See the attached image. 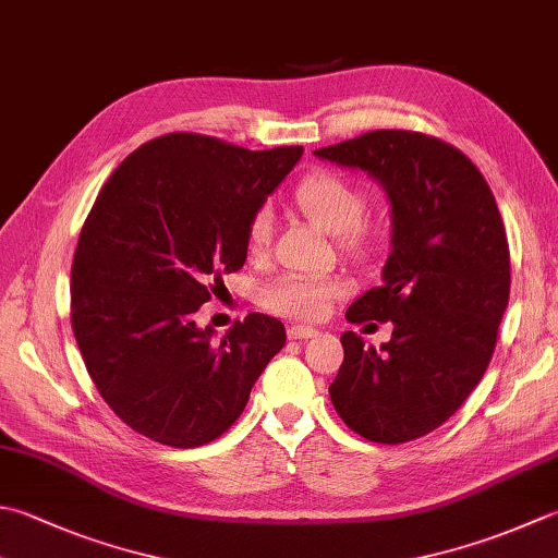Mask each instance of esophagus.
Wrapping results in <instances>:
<instances>
[{
  "label": "esophagus",
  "instance_id": "obj_1",
  "mask_svg": "<svg viewBox=\"0 0 558 558\" xmlns=\"http://www.w3.org/2000/svg\"><path fill=\"white\" fill-rule=\"evenodd\" d=\"M316 329H312V326H288V338H292V341H300V338H314Z\"/></svg>",
  "mask_w": 558,
  "mask_h": 558
}]
</instances>
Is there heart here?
Returning <instances> with one entry per match:
<instances>
[{"label":"heart","instance_id":"b5f03b06","mask_svg":"<svg viewBox=\"0 0 558 558\" xmlns=\"http://www.w3.org/2000/svg\"><path fill=\"white\" fill-rule=\"evenodd\" d=\"M294 205L353 256H363L373 246V232L363 225L367 210L365 191L338 177L333 171H312L294 189ZM272 236V215L268 207H258L246 225V246L251 254L264 256ZM343 282L333 276H302L286 272L260 290V304L266 310L292 316V319H322L331 302L343 294Z\"/></svg>","mask_w":558,"mask_h":558}]
</instances>
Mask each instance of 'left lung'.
I'll return each mask as SVG.
<instances>
[{
	"label": "left lung",
	"instance_id": "left-lung-1",
	"mask_svg": "<svg viewBox=\"0 0 558 558\" xmlns=\"http://www.w3.org/2000/svg\"><path fill=\"white\" fill-rule=\"evenodd\" d=\"M314 155L377 179L395 225L381 282L345 312L351 324L391 322L395 331L379 351L341 336L333 409L369 442L416 440L462 407L494 355L510 294L496 198L472 159L413 130H373Z\"/></svg>",
	"mask_w": 558,
	"mask_h": 558
}]
</instances>
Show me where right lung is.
Returning <instances> with one entry per match:
<instances>
[{
	"label": "right lung",
	"instance_id": "right-lung-1",
	"mask_svg": "<svg viewBox=\"0 0 558 558\" xmlns=\"http://www.w3.org/2000/svg\"><path fill=\"white\" fill-rule=\"evenodd\" d=\"M300 157L169 133L98 191L72 260V331L98 395L135 433L169 447L217 440L286 345L282 322L258 312L213 343L195 312L244 266L251 215Z\"/></svg>",
	"mask_w": 558,
	"mask_h": 558
}]
</instances>
